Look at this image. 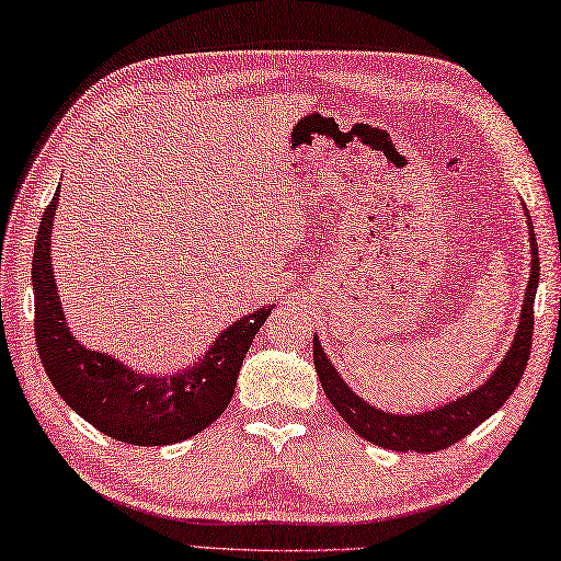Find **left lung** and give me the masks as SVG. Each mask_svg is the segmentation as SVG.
Listing matches in <instances>:
<instances>
[{
    "label": "left lung",
    "instance_id": "8db88e82",
    "mask_svg": "<svg viewBox=\"0 0 561 561\" xmlns=\"http://www.w3.org/2000/svg\"><path fill=\"white\" fill-rule=\"evenodd\" d=\"M527 216V230H529V282L525 289L520 321H517V331L513 345L507 348L501 365L491 373L483 385L473 387L471 392L456 397L451 402L436 404L434 410L426 412H412V414H394L380 410V407L363 400L353 387L341 378V373L333 368L329 355L323 353L319 335H313V368L319 375L321 387L331 404L335 407L345 422H348L355 434H360L365 442H373L375 446L390 451H416V454H432L446 449L463 436L471 434L478 424H483L488 416H493L501 407L507 402V397L515 392L517 382L523 380V373L529 360V348H533V325H535V294L539 282V257H537V242L533 232V220Z\"/></svg>",
    "mask_w": 561,
    "mask_h": 561
}]
</instances>
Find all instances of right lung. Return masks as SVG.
<instances>
[{
	"mask_svg": "<svg viewBox=\"0 0 561 561\" xmlns=\"http://www.w3.org/2000/svg\"><path fill=\"white\" fill-rule=\"evenodd\" d=\"M58 196L56 191L41 218L32 264L34 331L48 380L70 410L112 439L135 446L191 439L226 412L240 365L274 304L232 321L203 358L176 373H141L115 355L85 348L66 323L50 264Z\"/></svg>",
	"mask_w": 561,
	"mask_h": 561,
	"instance_id": "right-lung-1",
	"label": "right lung"
}]
</instances>
